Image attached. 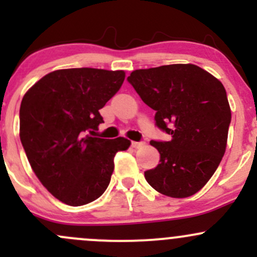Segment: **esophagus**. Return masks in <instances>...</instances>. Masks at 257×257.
I'll list each match as a JSON object with an SVG mask.
<instances>
[{
    "instance_id": "obj_1",
    "label": "esophagus",
    "mask_w": 257,
    "mask_h": 257,
    "mask_svg": "<svg viewBox=\"0 0 257 257\" xmlns=\"http://www.w3.org/2000/svg\"><path fill=\"white\" fill-rule=\"evenodd\" d=\"M144 143L143 142H132V147L133 148H141L143 147Z\"/></svg>"
}]
</instances>
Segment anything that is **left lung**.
Wrapping results in <instances>:
<instances>
[{
	"instance_id": "obj_1",
	"label": "left lung",
	"mask_w": 257,
	"mask_h": 257,
	"mask_svg": "<svg viewBox=\"0 0 257 257\" xmlns=\"http://www.w3.org/2000/svg\"><path fill=\"white\" fill-rule=\"evenodd\" d=\"M155 110V124L172 137L155 142L160 163L144 177L160 194L188 198L212 177L225 154L231 110L219 79L195 64L137 69L128 77Z\"/></svg>"
}]
</instances>
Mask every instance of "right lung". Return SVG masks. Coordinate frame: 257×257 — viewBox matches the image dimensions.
Masks as SVG:
<instances>
[{"instance_id":"1","label":"right lung","mask_w":257,"mask_h":257,"mask_svg":"<svg viewBox=\"0 0 257 257\" xmlns=\"http://www.w3.org/2000/svg\"><path fill=\"white\" fill-rule=\"evenodd\" d=\"M124 71L58 69L23 97L20 138L33 172L62 203L85 205L108 188L114 157L128 139L93 137L103 123L99 109L123 84Z\"/></svg>"}]
</instances>
